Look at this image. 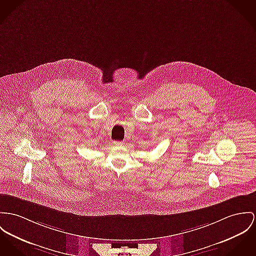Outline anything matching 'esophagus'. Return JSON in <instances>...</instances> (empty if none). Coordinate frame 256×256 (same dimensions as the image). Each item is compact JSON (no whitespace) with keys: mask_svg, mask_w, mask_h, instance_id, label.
<instances>
[{"mask_svg":"<svg viewBox=\"0 0 256 256\" xmlns=\"http://www.w3.org/2000/svg\"><path fill=\"white\" fill-rule=\"evenodd\" d=\"M122 144H124V142H122V141H114L113 142L114 146H122Z\"/></svg>","mask_w":256,"mask_h":256,"instance_id":"obj_1","label":"esophagus"}]
</instances>
